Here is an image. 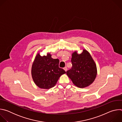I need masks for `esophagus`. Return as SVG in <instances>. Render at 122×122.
I'll use <instances>...</instances> for the list:
<instances>
[{
	"label": "esophagus",
	"instance_id": "34e87169",
	"mask_svg": "<svg viewBox=\"0 0 122 122\" xmlns=\"http://www.w3.org/2000/svg\"><path fill=\"white\" fill-rule=\"evenodd\" d=\"M64 70H65L66 71H67V69L66 66H65V67L64 68Z\"/></svg>",
	"mask_w": 122,
	"mask_h": 122
}]
</instances>
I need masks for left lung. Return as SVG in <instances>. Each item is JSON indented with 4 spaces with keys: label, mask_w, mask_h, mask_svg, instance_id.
<instances>
[{
    "label": "left lung",
    "mask_w": 122,
    "mask_h": 122,
    "mask_svg": "<svg viewBox=\"0 0 122 122\" xmlns=\"http://www.w3.org/2000/svg\"><path fill=\"white\" fill-rule=\"evenodd\" d=\"M71 61L72 66L66 71V74L73 84L79 88L92 84L97 76V68L89 52L84 49L80 54L74 51Z\"/></svg>",
    "instance_id": "1"
}]
</instances>
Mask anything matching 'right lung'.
Listing matches in <instances>:
<instances>
[{"instance_id": "1", "label": "right lung", "mask_w": 122, "mask_h": 122, "mask_svg": "<svg viewBox=\"0 0 122 122\" xmlns=\"http://www.w3.org/2000/svg\"><path fill=\"white\" fill-rule=\"evenodd\" d=\"M59 60L53 59L49 53L41 56L38 53L33 63L31 74L32 79L39 87L48 89L53 87L59 77L66 73L59 67Z\"/></svg>"}]
</instances>
